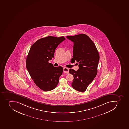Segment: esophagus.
<instances>
[{
    "instance_id": "1",
    "label": "esophagus",
    "mask_w": 129,
    "mask_h": 129,
    "mask_svg": "<svg viewBox=\"0 0 129 129\" xmlns=\"http://www.w3.org/2000/svg\"><path fill=\"white\" fill-rule=\"evenodd\" d=\"M63 72L66 74H69V69L66 67H64L63 69Z\"/></svg>"
}]
</instances>
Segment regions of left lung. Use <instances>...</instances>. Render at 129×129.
I'll list each match as a JSON object with an SVG mask.
<instances>
[{"label": "left lung", "mask_w": 129, "mask_h": 129, "mask_svg": "<svg viewBox=\"0 0 129 129\" xmlns=\"http://www.w3.org/2000/svg\"><path fill=\"white\" fill-rule=\"evenodd\" d=\"M67 38L74 44L71 62L74 63L76 61L79 64L77 71L69 69V73L74 76L72 87L78 91L84 92L96 76L99 54L94 43L85 34L67 36Z\"/></svg>", "instance_id": "obj_1"}]
</instances>
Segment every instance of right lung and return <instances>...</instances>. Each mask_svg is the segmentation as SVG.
Returning a JSON list of instances; mask_svg holds the SVG:
<instances>
[{
    "mask_svg": "<svg viewBox=\"0 0 129 129\" xmlns=\"http://www.w3.org/2000/svg\"><path fill=\"white\" fill-rule=\"evenodd\" d=\"M63 36H48L37 40L32 45L26 59L27 70L36 85L44 91L55 89L63 68L55 67L49 61L54 57L55 49L65 40Z\"/></svg>",
    "mask_w": 129,
    "mask_h": 129,
    "instance_id": "1",
    "label": "right lung"
}]
</instances>
